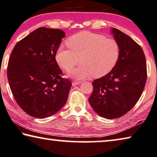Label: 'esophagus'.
I'll return each instance as SVG.
<instances>
[{
  "mask_svg": "<svg viewBox=\"0 0 157 157\" xmlns=\"http://www.w3.org/2000/svg\"><path fill=\"white\" fill-rule=\"evenodd\" d=\"M80 83H81V82H79V81H72V85H73V86L79 85Z\"/></svg>",
  "mask_w": 157,
  "mask_h": 157,
  "instance_id": "esophagus-1",
  "label": "esophagus"
}]
</instances>
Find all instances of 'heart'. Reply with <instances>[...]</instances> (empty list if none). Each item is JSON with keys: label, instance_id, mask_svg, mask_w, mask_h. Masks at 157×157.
Masks as SVG:
<instances>
[{"label": "heart", "instance_id": "heart-1", "mask_svg": "<svg viewBox=\"0 0 157 157\" xmlns=\"http://www.w3.org/2000/svg\"><path fill=\"white\" fill-rule=\"evenodd\" d=\"M66 44L69 48L63 46L58 48L56 61L65 71L69 72L80 59L83 65L70 72V75L77 79L106 75L115 67L120 56L121 46L116 39L91 32L72 35Z\"/></svg>", "mask_w": 157, "mask_h": 157}]
</instances>
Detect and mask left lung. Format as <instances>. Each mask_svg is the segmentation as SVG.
<instances>
[{
  "label": "left lung",
  "instance_id": "obj_1",
  "mask_svg": "<svg viewBox=\"0 0 157 157\" xmlns=\"http://www.w3.org/2000/svg\"><path fill=\"white\" fill-rule=\"evenodd\" d=\"M112 32L120 44V56L111 72L93 82L89 98L96 113L107 119L120 118L134 107L147 78L146 58L141 46L116 28Z\"/></svg>",
  "mask_w": 157,
  "mask_h": 157
}]
</instances>
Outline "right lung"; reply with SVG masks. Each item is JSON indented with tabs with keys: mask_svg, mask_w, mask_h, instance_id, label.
I'll return each mask as SVG.
<instances>
[{
	"mask_svg": "<svg viewBox=\"0 0 157 157\" xmlns=\"http://www.w3.org/2000/svg\"><path fill=\"white\" fill-rule=\"evenodd\" d=\"M65 36L61 29L39 27L18 41L9 58L11 92L19 106L34 118L52 116L67 101L72 83L63 78L56 60Z\"/></svg>",
	"mask_w": 157,
	"mask_h": 157,
	"instance_id": "right-lung-1",
	"label": "right lung"
}]
</instances>
